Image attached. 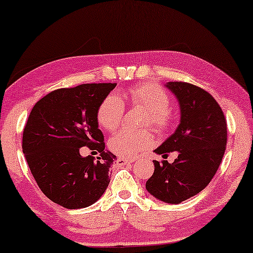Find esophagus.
<instances>
[{
	"label": "esophagus",
	"instance_id": "1",
	"mask_svg": "<svg viewBox=\"0 0 253 253\" xmlns=\"http://www.w3.org/2000/svg\"><path fill=\"white\" fill-rule=\"evenodd\" d=\"M132 163V160L131 159H126V158H119L117 159V165L120 166H124V165H127V164Z\"/></svg>",
	"mask_w": 253,
	"mask_h": 253
}]
</instances>
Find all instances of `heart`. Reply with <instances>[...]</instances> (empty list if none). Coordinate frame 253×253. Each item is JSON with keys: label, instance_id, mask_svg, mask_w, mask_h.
Listing matches in <instances>:
<instances>
[{"label": "heart", "instance_id": "heart-1", "mask_svg": "<svg viewBox=\"0 0 253 253\" xmlns=\"http://www.w3.org/2000/svg\"><path fill=\"white\" fill-rule=\"evenodd\" d=\"M131 104L147 110L146 123L162 131L169 123V98L165 90L153 84H143L131 88L127 93ZM124 103L117 94H109L97 109V122L103 129L114 131L121 124ZM153 138L147 130H121L110 137L108 147L116 156L131 158L152 145Z\"/></svg>", "mask_w": 253, "mask_h": 253}]
</instances>
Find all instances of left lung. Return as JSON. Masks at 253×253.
<instances>
[{
    "mask_svg": "<svg viewBox=\"0 0 253 253\" xmlns=\"http://www.w3.org/2000/svg\"><path fill=\"white\" fill-rule=\"evenodd\" d=\"M179 102L180 123L155 152L178 158L155 164L146 191L159 201L179 205L199 194L217 172L227 145V123L221 107L208 91L186 83H167ZM164 158V159H165Z\"/></svg>",
    "mask_w": 253,
    "mask_h": 253,
    "instance_id": "8db88e82",
    "label": "left lung"
}]
</instances>
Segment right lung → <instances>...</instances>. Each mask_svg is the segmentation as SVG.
Masks as SVG:
<instances>
[{
    "instance_id": "add662e5",
    "label": "right lung",
    "mask_w": 253,
    "mask_h": 253,
    "mask_svg": "<svg viewBox=\"0 0 253 253\" xmlns=\"http://www.w3.org/2000/svg\"><path fill=\"white\" fill-rule=\"evenodd\" d=\"M116 84L51 91L35 104L23 131V153L41 191L67 209L89 207L106 192L116 156L104 150L97 109ZM91 147L100 157H83Z\"/></svg>"
}]
</instances>
